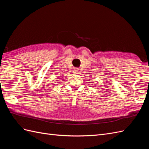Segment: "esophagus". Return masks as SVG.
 <instances>
[{
	"instance_id": "esophagus-1",
	"label": "esophagus",
	"mask_w": 149,
	"mask_h": 149,
	"mask_svg": "<svg viewBox=\"0 0 149 149\" xmlns=\"http://www.w3.org/2000/svg\"><path fill=\"white\" fill-rule=\"evenodd\" d=\"M74 72L75 73H79V69L78 68H75L74 70Z\"/></svg>"
}]
</instances>
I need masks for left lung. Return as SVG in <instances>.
I'll return each mask as SVG.
<instances>
[{"mask_svg":"<svg viewBox=\"0 0 149 149\" xmlns=\"http://www.w3.org/2000/svg\"><path fill=\"white\" fill-rule=\"evenodd\" d=\"M91 80H92V79H91Z\"/></svg>","mask_w":149,"mask_h":149,"instance_id":"left-lung-1","label":"left lung"}]
</instances>
